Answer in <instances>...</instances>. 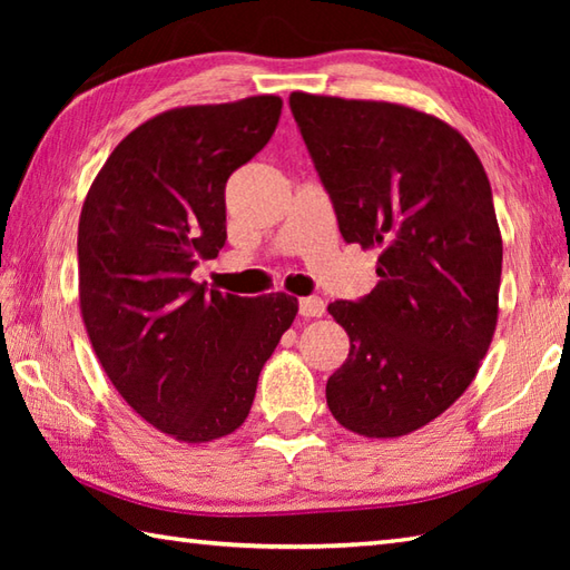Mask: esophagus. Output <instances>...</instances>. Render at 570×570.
<instances>
[{"mask_svg":"<svg viewBox=\"0 0 570 570\" xmlns=\"http://www.w3.org/2000/svg\"><path fill=\"white\" fill-rule=\"evenodd\" d=\"M298 313H301V316H304V318H321L323 313H325L323 298H318V296L301 298V301H298Z\"/></svg>","mask_w":570,"mask_h":570,"instance_id":"esophagus-1","label":"esophagus"}]
</instances>
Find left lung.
<instances>
[{"instance_id":"8db88e82","label":"left lung","mask_w":570,"mask_h":570,"mask_svg":"<svg viewBox=\"0 0 570 570\" xmlns=\"http://www.w3.org/2000/svg\"><path fill=\"white\" fill-rule=\"evenodd\" d=\"M345 242L380 249V284L331 316L350 337L325 399L365 439L441 416L475 380L500 313L502 235L475 149L414 107L288 98Z\"/></svg>"}]
</instances>
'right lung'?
<instances>
[{
  "mask_svg": "<svg viewBox=\"0 0 570 570\" xmlns=\"http://www.w3.org/2000/svg\"><path fill=\"white\" fill-rule=\"evenodd\" d=\"M282 98L174 107L117 144L85 196L78 296L119 396L180 443L245 423L259 372L298 313L288 294L193 282L225 245V184L272 139Z\"/></svg>",
  "mask_w": 570,
  "mask_h": 570,
  "instance_id": "1",
  "label": "right lung"
}]
</instances>
